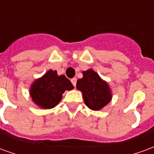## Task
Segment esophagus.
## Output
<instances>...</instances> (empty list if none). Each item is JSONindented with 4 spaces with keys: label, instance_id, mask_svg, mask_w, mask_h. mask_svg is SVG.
<instances>
[{
    "label": "esophagus",
    "instance_id": "esophagus-1",
    "mask_svg": "<svg viewBox=\"0 0 154 154\" xmlns=\"http://www.w3.org/2000/svg\"><path fill=\"white\" fill-rule=\"evenodd\" d=\"M71 82H72V83L74 87H76V84H77V78H72V79H71Z\"/></svg>",
    "mask_w": 154,
    "mask_h": 154
}]
</instances>
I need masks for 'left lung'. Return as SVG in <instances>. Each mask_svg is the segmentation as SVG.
<instances>
[{
  "label": "left lung",
  "mask_w": 154,
  "mask_h": 154,
  "mask_svg": "<svg viewBox=\"0 0 154 154\" xmlns=\"http://www.w3.org/2000/svg\"><path fill=\"white\" fill-rule=\"evenodd\" d=\"M82 74L83 77L77 80V88L82 91L84 102L91 110L102 109L112 98L109 85L92 69L85 71Z\"/></svg>",
  "instance_id": "obj_1"
}]
</instances>
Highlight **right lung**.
Returning a JSON list of instances; mask_svg holds the SVG:
<instances>
[{
	"mask_svg": "<svg viewBox=\"0 0 154 154\" xmlns=\"http://www.w3.org/2000/svg\"><path fill=\"white\" fill-rule=\"evenodd\" d=\"M73 88L72 82L64 75L58 76L57 71L49 70L33 82L29 94L37 106L44 109H51L59 103L65 91Z\"/></svg>",
	"mask_w": 154,
	"mask_h": 154,
	"instance_id": "right-lung-1",
	"label": "right lung"
}]
</instances>
